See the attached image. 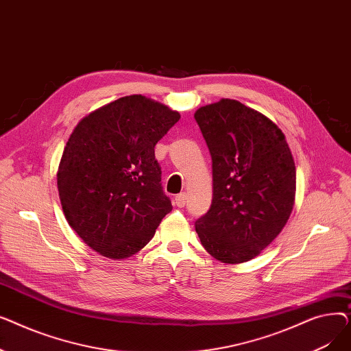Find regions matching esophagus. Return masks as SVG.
<instances>
[{"mask_svg": "<svg viewBox=\"0 0 351 351\" xmlns=\"http://www.w3.org/2000/svg\"><path fill=\"white\" fill-rule=\"evenodd\" d=\"M186 200H188V195L185 192H182L179 195L175 196V204L178 208H183L186 205Z\"/></svg>", "mask_w": 351, "mask_h": 351, "instance_id": "1", "label": "esophagus"}]
</instances>
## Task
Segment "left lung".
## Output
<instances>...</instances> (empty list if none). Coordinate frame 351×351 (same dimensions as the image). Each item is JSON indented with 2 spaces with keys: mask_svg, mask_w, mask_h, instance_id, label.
Masks as SVG:
<instances>
[{
  "mask_svg": "<svg viewBox=\"0 0 351 351\" xmlns=\"http://www.w3.org/2000/svg\"><path fill=\"white\" fill-rule=\"evenodd\" d=\"M212 156L213 197L195 223L215 259L237 265L267 247L290 217L296 166L283 132L269 118L234 99L195 112Z\"/></svg>",
  "mask_w": 351,
  "mask_h": 351,
  "instance_id": "obj_1",
  "label": "left lung"
}]
</instances>
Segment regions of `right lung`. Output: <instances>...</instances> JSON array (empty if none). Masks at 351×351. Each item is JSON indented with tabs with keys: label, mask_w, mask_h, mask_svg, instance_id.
Masks as SVG:
<instances>
[{
	"label": "right lung",
	"mask_w": 351,
	"mask_h": 351,
	"mask_svg": "<svg viewBox=\"0 0 351 351\" xmlns=\"http://www.w3.org/2000/svg\"><path fill=\"white\" fill-rule=\"evenodd\" d=\"M142 95L98 108L73 129L60 162L58 192L69 226L108 259H126L172 210L162 191L155 145L179 121Z\"/></svg>",
	"instance_id": "obj_1"
}]
</instances>
